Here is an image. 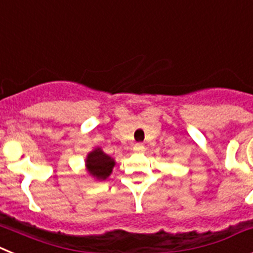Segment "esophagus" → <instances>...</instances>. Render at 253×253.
<instances>
[{"instance_id":"obj_1","label":"esophagus","mask_w":253,"mask_h":253,"mask_svg":"<svg viewBox=\"0 0 253 253\" xmlns=\"http://www.w3.org/2000/svg\"><path fill=\"white\" fill-rule=\"evenodd\" d=\"M133 150L137 151V153H141L144 150V145L142 144H135L133 145Z\"/></svg>"}]
</instances>
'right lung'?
Masks as SVG:
<instances>
[{"label": "right lung", "mask_w": 253, "mask_h": 253, "mask_svg": "<svg viewBox=\"0 0 253 253\" xmlns=\"http://www.w3.org/2000/svg\"><path fill=\"white\" fill-rule=\"evenodd\" d=\"M114 166L116 160L107 155L99 146L90 151L85 159V170L95 181H105L113 172Z\"/></svg>", "instance_id": "add662e5"}]
</instances>
